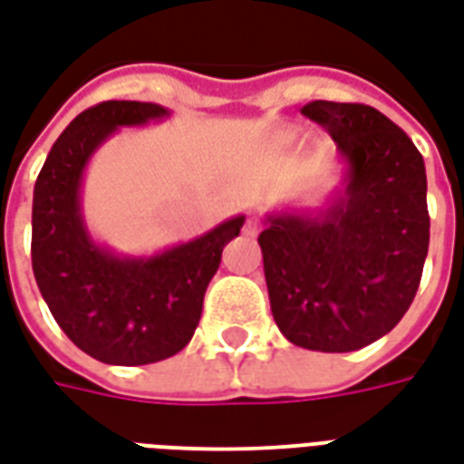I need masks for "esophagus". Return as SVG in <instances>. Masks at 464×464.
Segmentation results:
<instances>
[{
	"label": "esophagus",
	"instance_id": "1",
	"mask_svg": "<svg viewBox=\"0 0 464 464\" xmlns=\"http://www.w3.org/2000/svg\"><path fill=\"white\" fill-rule=\"evenodd\" d=\"M259 227H262V225H259V218H255V215H252V218H246V222H245V235L255 237L256 232H259Z\"/></svg>",
	"mask_w": 464,
	"mask_h": 464
}]
</instances>
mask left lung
I'll list each match as a JSON object with an SVG mask.
<instances>
[{
	"mask_svg": "<svg viewBox=\"0 0 464 464\" xmlns=\"http://www.w3.org/2000/svg\"><path fill=\"white\" fill-rule=\"evenodd\" d=\"M302 113L334 138L343 190L314 212L266 215V289L294 346L346 353L385 336L415 299L430 242L425 162L371 106L311 101Z\"/></svg>",
	"mask_w": 464,
	"mask_h": 464,
	"instance_id": "obj_1",
	"label": "left lung"
}]
</instances>
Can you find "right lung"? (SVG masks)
Instances as JSON below:
<instances>
[{
    "label": "right lung",
    "instance_id": "add662e5",
    "mask_svg": "<svg viewBox=\"0 0 464 464\" xmlns=\"http://www.w3.org/2000/svg\"><path fill=\"white\" fill-rule=\"evenodd\" d=\"M170 116L140 101H106L73 118L46 155L34 185L32 266L63 334L111 366H145L188 346L222 249L245 225L225 219L198 239L150 256H121L91 237L81 212L83 170L123 125Z\"/></svg>",
    "mask_w": 464,
    "mask_h": 464
}]
</instances>
